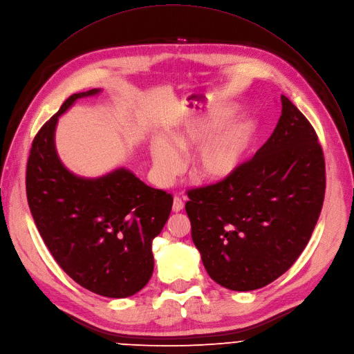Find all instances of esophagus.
<instances>
[{
	"mask_svg": "<svg viewBox=\"0 0 354 354\" xmlns=\"http://www.w3.org/2000/svg\"><path fill=\"white\" fill-rule=\"evenodd\" d=\"M183 207H184V202H183V199L180 198V196H174V199H173V212H180V210H183Z\"/></svg>",
	"mask_w": 354,
	"mask_h": 354,
	"instance_id": "34e87169",
	"label": "esophagus"
}]
</instances>
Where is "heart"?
<instances>
[{
    "label": "heart",
    "instance_id": "obj_1",
    "mask_svg": "<svg viewBox=\"0 0 354 354\" xmlns=\"http://www.w3.org/2000/svg\"><path fill=\"white\" fill-rule=\"evenodd\" d=\"M236 113L234 107H226L206 117L192 118L167 139H155L151 144L153 173L159 184H170L183 170L181 152L199 148L212 138L227 120ZM254 136L251 121H240L214 138L201 148L195 169L196 173L210 181H221L234 174L244 162Z\"/></svg>",
    "mask_w": 354,
    "mask_h": 354
}]
</instances>
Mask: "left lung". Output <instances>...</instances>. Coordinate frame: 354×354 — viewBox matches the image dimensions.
I'll list each match as a JSON object with an SVG mask.
<instances>
[{
    "instance_id": "8db88e82",
    "label": "left lung",
    "mask_w": 354,
    "mask_h": 354,
    "mask_svg": "<svg viewBox=\"0 0 354 354\" xmlns=\"http://www.w3.org/2000/svg\"><path fill=\"white\" fill-rule=\"evenodd\" d=\"M281 115L254 158L230 177L188 191L191 237L207 274L250 292L283 274L306 248L325 195V160L303 113L281 95Z\"/></svg>"
}]
</instances>
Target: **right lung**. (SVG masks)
I'll return each instance as SVG.
<instances>
[{
	"instance_id": "add662e5",
	"label": "right lung",
	"mask_w": 354,
	"mask_h": 354,
	"mask_svg": "<svg viewBox=\"0 0 354 354\" xmlns=\"http://www.w3.org/2000/svg\"><path fill=\"white\" fill-rule=\"evenodd\" d=\"M69 96L33 139L26 167V195L48 251L82 288L124 299L144 289L153 273L152 241L165 227L173 196L118 167L88 178L74 174L55 149V128L78 99Z\"/></svg>"
}]
</instances>
